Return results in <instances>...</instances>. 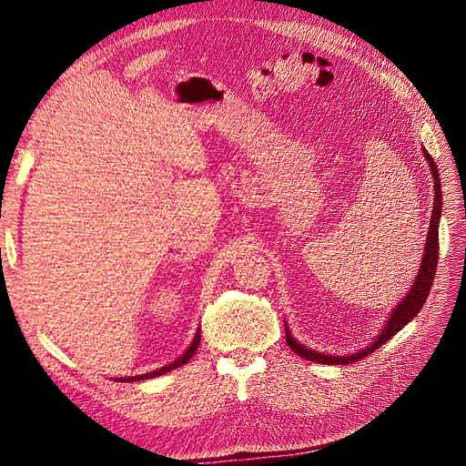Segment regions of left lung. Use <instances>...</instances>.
<instances>
[{
  "label": "left lung",
  "instance_id": "1",
  "mask_svg": "<svg viewBox=\"0 0 466 466\" xmlns=\"http://www.w3.org/2000/svg\"><path fill=\"white\" fill-rule=\"evenodd\" d=\"M426 155V161L430 163L431 175H433V211H431V221H430V231H428V241H426V248H424V258H421L420 270L416 276L414 286L410 288V291L406 293V298L394 307V311L390 313L385 329L380 330V334L375 338V342H371L368 348H363L356 354H346V356H329V354H320V351H315L311 348H307L303 344H299L295 338L291 336L289 329L286 327V342L288 346L299 354L301 358L309 360V361H317V363H324V365H348L351 361H360L365 356H370L371 351H375L379 346H383L387 340L397 334L399 330H402L408 322H410L421 307H424L431 284H433V276H435V268H437V255H440V218H441V182H440V171H437V165L431 159V155L421 149Z\"/></svg>",
  "mask_w": 466,
  "mask_h": 466
}]
</instances>
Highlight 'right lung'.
I'll list each match as a JSON object with an SVG mask.
<instances>
[{
	"mask_svg": "<svg viewBox=\"0 0 466 466\" xmlns=\"http://www.w3.org/2000/svg\"><path fill=\"white\" fill-rule=\"evenodd\" d=\"M198 346H200V329L196 330V334H194V340L190 342V346L187 348V351L185 354H182L178 360H175L173 363H168V365H165V368H161V370H155V371H151V373H144V375H136V377H116V380H122V383H134V380H144V379H153V377H159V375H163V373H168L171 370H177V368H180V365H185L194 354H196V350H198Z\"/></svg>",
	"mask_w": 466,
	"mask_h": 466,
	"instance_id": "1",
	"label": "right lung"
}]
</instances>
